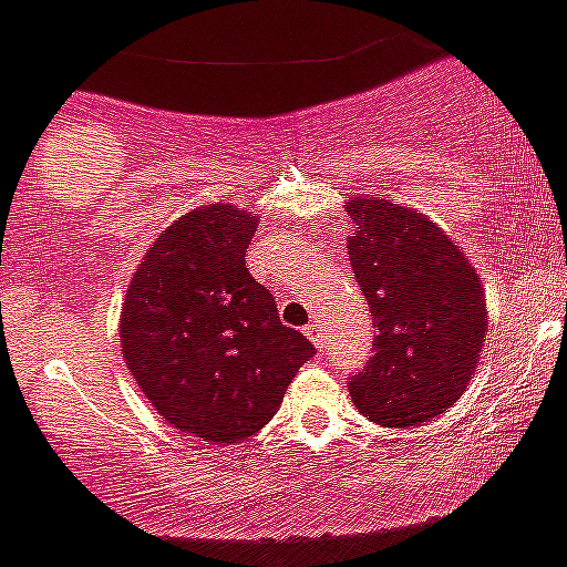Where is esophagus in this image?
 I'll list each match as a JSON object with an SVG mask.
<instances>
[{
  "mask_svg": "<svg viewBox=\"0 0 567 567\" xmlns=\"http://www.w3.org/2000/svg\"><path fill=\"white\" fill-rule=\"evenodd\" d=\"M303 333L311 339V342H315V348H322V333H320V328L315 326V322H311V326H306Z\"/></svg>",
  "mask_w": 567,
  "mask_h": 567,
  "instance_id": "esophagus-1",
  "label": "esophagus"
}]
</instances>
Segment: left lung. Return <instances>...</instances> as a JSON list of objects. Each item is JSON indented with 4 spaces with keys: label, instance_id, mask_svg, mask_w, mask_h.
<instances>
[{
    "label": "left lung",
    "instance_id": "1",
    "mask_svg": "<svg viewBox=\"0 0 567 567\" xmlns=\"http://www.w3.org/2000/svg\"><path fill=\"white\" fill-rule=\"evenodd\" d=\"M350 267L368 298L375 339L348 379L364 417L406 429L442 414L465 392L482 353L476 269L431 219L386 199H350Z\"/></svg>",
    "mask_w": 567,
    "mask_h": 567
}]
</instances>
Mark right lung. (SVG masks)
Returning <instances> with one entry per match:
<instances>
[{"instance_id":"obj_1","label":"right lung","mask_w":567,"mask_h":567,"mask_svg":"<svg viewBox=\"0 0 567 567\" xmlns=\"http://www.w3.org/2000/svg\"><path fill=\"white\" fill-rule=\"evenodd\" d=\"M252 214L206 206L158 236L122 309V353L155 412L206 442L252 436L315 344L245 264Z\"/></svg>"}]
</instances>
